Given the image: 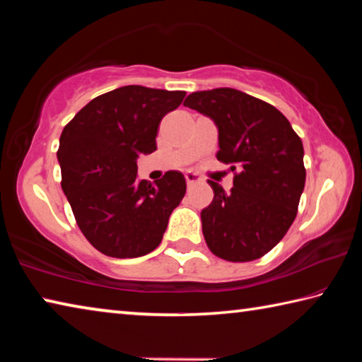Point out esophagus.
Masks as SVG:
<instances>
[{
	"label": "esophagus",
	"mask_w": 362,
	"mask_h": 362,
	"mask_svg": "<svg viewBox=\"0 0 362 362\" xmlns=\"http://www.w3.org/2000/svg\"><path fill=\"white\" fill-rule=\"evenodd\" d=\"M185 179H187L188 185H192V183L199 182L201 177H199L198 174H196V173H193V170H187V173H185Z\"/></svg>",
	"instance_id": "esophagus-1"
}]
</instances>
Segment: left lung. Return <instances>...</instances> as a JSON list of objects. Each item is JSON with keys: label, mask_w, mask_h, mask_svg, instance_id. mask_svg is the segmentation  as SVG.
Masks as SVG:
<instances>
[{"label": "left lung", "mask_w": 362, "mask_h": 362, "mask_svg": "<svg viewBox=\"0 0 362 362\" xmlns=\"http://www.w3.org/2000/svg\"><path fill=\"white\" fill-rule=\"evenodd\" d=\"M183 105L214 119L217 159L240 170L230 193L207 180L214 189L201 211L207 247L228 262L260 259L297 216L306 177L302 140L278 108L238 89L199 90Z\"/></svg>", "instance_id": "obj_1"}]
</instances>
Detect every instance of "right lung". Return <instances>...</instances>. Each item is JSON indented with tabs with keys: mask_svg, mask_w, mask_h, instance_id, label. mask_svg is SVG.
Returning a JSON list of instances; mask_svg holds the SVG:
<instances>
[{
	"mask_svg": "<svg viewBox=\"0 0 362 362\" xmlns=\"http://www.w3.org/2000/svg\"><path fill=\"white\" fill-rule=\"evenodd\" d=\"M185 94L122 86L95 97L64 127L57 151L62 189L99 252L134 259L161 243L187 182L179 170H168L156 185L139 182L137 158L156 150L159 122Z\"/></svg>",
	"mask_w": 362,
	"mask_h": 362,
	"instance_id": "obj_1",
	"label": "right lung"
}]
</instances>
